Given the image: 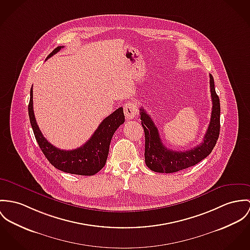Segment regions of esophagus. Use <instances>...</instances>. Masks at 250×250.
I'll return each instance as SVG.
<instances>
[{
  "instance_id": "34e87169",
  "label": "esophagus",
  "mask_w": 250,
  "mask_h": 250,
  "mask_svg": "<svg viewBox=\"0 0 250 250\" xmlns=\"http://www.w3.org/2000/svg\"><path fill=\"white\" fill-rule=\"evenodd\" d=\"M124 114L127 119H134L138 115V107L135 102H128L124 105Z\"/></svg>"
}]
</instances>
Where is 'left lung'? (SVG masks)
<instances>
[{
	"label": "left lung",
	"instance_id": "left-lung-1",
	"mask_svg": "<svg viewBox=\"0 0 250 250\" xmlns=\"http://www.w3.org/2000/svg\"><path fill=\"white\" fill-rule=\"evenodd\" d=\"M209 77L213 105L210 123L203 142L190 150L181 152L173 151L165 147L159 136V130L151 116L143 108L140 109L141 125L145 133V163L152 171L166 174L175 173L196 165L212 152L220 135L221 106L220 98L215 91L214 78L211 74H209Z\"/></svg>",
	"mask_w": 250,
	"mask_h": 250
}]
</instances>
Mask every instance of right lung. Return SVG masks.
<instances>
[{
	"label": "right lung",
	"mask_w": 250,
	"mask_h": 250,
	"mask_svg": "<svg viewBox=\"0 0 250 250\" xmlns=\"http://www.w3.org/2000/svg\"><path fill=\"white\" fill-rule=\"evenodd\" d=\"M64 46H57L46 57L49 58ZM30 89L28 115L35 138L45 158L55 168L74 175L93 176L99 172L106 163L110 143L114 132L124 123L123 108L120 107L107 116L98 126L91 138L81 147L74 150H61L50 144L41 133L33 112V92Z\"/></svg>",
	"instance_id": "obj_1"
}]
</instances>
